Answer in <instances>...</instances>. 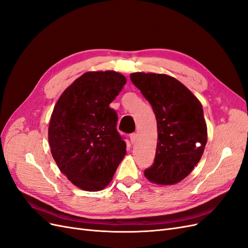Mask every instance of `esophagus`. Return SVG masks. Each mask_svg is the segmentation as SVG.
Listing matches in <instances>:
<instances>
[{"mask_svg": "<svg viewBox=\"0 0 248 248\" xmlns=\"http://www.w3.org/2000/svg\"><path fill=\"white\" fill-rule=\"evenodd\" d=\"M129 139H130V141H131V144H134V142L137 141V139H138V134L136 133V132H133V133H130V136H129Z\"/></svg>", "mask_w": 248, "mask_h": 248, "instance_id": "34e87169", "label": "esophagus"}]
</instances>
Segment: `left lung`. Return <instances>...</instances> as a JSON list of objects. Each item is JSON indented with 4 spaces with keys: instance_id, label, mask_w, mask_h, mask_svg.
I'll return each instance as SVG.
<instances>
[{
    "instance_id": "8db88e82",
    "label": "left lung",
    "mask_w": 248,
    "mask_h": 248,
    "mask_svg": "<svg viewBox=\"0 0 248 248\" xmlns=\"http://www.w3.org/2000/svg\"><path fill=\"white\" fill-rule=\"evenodd\" d=\"M130 79L151 104L157 121L156 154L145 176L157 184H176L190 174L204 153L207 125L202 104L167 74L136 72Z\"/></svg>"
}]
</instances>
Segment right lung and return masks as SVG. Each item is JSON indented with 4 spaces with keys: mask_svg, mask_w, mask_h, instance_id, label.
Wrapping results in <instances>:
<instances>
[{
    "mask_svg": "<svg viewBox=\"0 0 248 248\" xmlns=\"http://www.w3.org/2000/svg\"><path fill=\"white\" fill-rule=\"evenodd\" d=\"M125 84V77L115 71L86 72L65 90L52 110V157L62 174L84 190L103 189L126 154L117 111L109 108Z\"/></svg>",
    "mask_w": 248,
    "mask_h": 248,
    "instance_id": "right-lung-1",
    "label": "right lung"
}]
</instances>
